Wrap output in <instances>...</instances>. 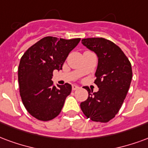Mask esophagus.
Listing matches in <instances>:
<instances>
[{
	"instance_id": "obj_1",
	"label": "esophagus",
	"mask_w": 148,
	"mask_h": 148,
	"mask_svg": "<svg viewBox=\"0 0 148 148\" xmlns=\"http://www.w3.org/2000/svg\"><path fill=\"white\" fill-rule=\"evenodd\" d=\"M79 88V86L77 85H72V90H77Z\"/></svg>"
}]
</instances>
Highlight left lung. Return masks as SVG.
Instances as JSON below:
<instances>
[{
  "instance_id": "8db88e82",
  "label": "left lung",
  "mask_w": 148,
  "mask_h": 148,
  "mask_svg": "<svg viewBox=\"0 0 148 148\" xmlns=\"http://www.w3.org/2000/svg\"><path fill=\"white\" fill-rule=\"evenodd\" d=\"M82 42L98 56L94 83L99 91L92 92L85 87L88 97L81 103V109L92 121L108 122L118 114L129 91L132 77L131 63L122 50L108 39L84 38Z\"/></svg>"
}]
</instances>
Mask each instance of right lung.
<instances>
[{
  "mask_svg": "<svg viewBox=\"0 0 148 148\" xmlns=\"http://www.w3.org/2000/svg\"><path fill=\"white\" fill-rule=\"evenodd\" d=\"M80 40L81 38L66 40L49 36L23 55L18 69L19 92L25 108L35 119L50 121L61 112L72 87L66 83L56 88L52 81L53 71L62 69L69 53Z\"/></svg>",
  "mask_w": 148,
  "mask_h": 148,
  "instance_id": "1",
  "label": "right lung"
}]
</instances>
